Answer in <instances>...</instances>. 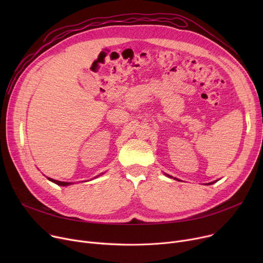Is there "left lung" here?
Wrapping results in <instances>:
<instances>
[{
  "mask_svg": "<svg viewBox=\"0 0 263 263\" xmlns=\"http://www.w3.org/2000/svg\"><path fill=\"white\" fill-rule=\"evenodd\" d=\"M165 175H166V176H167V177H170V178H173L172 176H170V175H167V174H165ZM174 179H176V180H178L177 178H174ZM213 183H214V182H210V183H208V184H213Z\"/></svg>",
  "mask_w": 263,
  "mask_h": 263,
  "instance_id": "left-lung-1",
  "label": "left lung"
}]
</instances>
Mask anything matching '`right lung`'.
Listing matches in <instances>:
<instances>
[{
    "label": "right lung",
    "instance_id": "1",
    "mask_svg": "<svg viewBox=\"0 0 263 263\" xmlns=\"http://www.w3.org/2000/svg\"><path fill=\"white\" fill-rule=\"evenodd\" d=\"M50 181H52V182H54V183H57L58 185H62V186H67V185H69V184H72L71 182H64V181H59V180H54V179H51V178H48Z\"/></svg>",
    "mask_w": 263,
    "mask_h": 263
}]
</instances>
